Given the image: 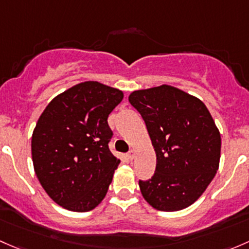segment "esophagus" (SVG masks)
<instances>
[{"label": "esophagus", "instance_id": "esophagus-1", "mask_svg": "<svg viewBox=\"0 0 249 249\" xmlns=\"http://www.w3.org/2000/svg\"><path fill=\"white\" fill-rule=\"evenodd\" d=\"M127 157L129 158V160H133V158L135 157V151L134 150H130L129 152L127 153Z\"/></svg>", "mask_w": 249, "mask_h": 249}]
</instances>
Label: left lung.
<instances>
[{
  "label": "left lung",
  "mask_w": 249,
  "mask_h": 249,
  "mask_svg": "<svg viewBox=\"0 0 249 249\" xmlns=\"http://www.w3.org/2000/svg\"><path fill=\"white\" fill-rule=\"evenodd\" d=\"M146 124L156 173L139 181L143 199L160 211H180L206 191L219 168L220 133L206 106L170 85L133 91L128 97Z\"/></svg>",
  "instance_id": "obj_1"
}]
</instances>
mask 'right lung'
Returning a JSON list of instances; mask_svg holds the SVG:
<instances>
[{
    "label": "right lung",
    "instance_id": "1",
    "mask_svg": "<svg viewBox=\"0 0 249 249\" xmlns=\"http://www.w3.org/2000/svg\"><path fill=\"white\" fill-rule=\"evenodd\" d=\"M124 92L84 81L57 94L38 119L31 151L35 173L57 205L87 212L106 198L121 160L109 150L107 116Z\"/></svg>",
    "mask_w": 249,
    "mask_h": 249
}]
</instances>
